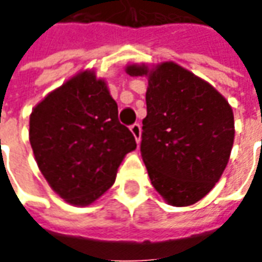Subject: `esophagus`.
<instances>
[{
	"label": "esophagus",
	"instance_id": "34e87169",
	"mask_svg": "<svg viewBox=\"0 0 262 262\" xmlns=\"http://www.w3.org/2000/svg\"><path fill=\"white\" fill-rule=\"evenodd\" d=\"M130 132L133 133V136H135L137 144H139L140 143V136H142V126H140V123H133L130 126Z\"/></svg>",
	"mask_w": 262,
	"mask_h": 262
}]
</instances>
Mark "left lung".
I'll list each match as a JSON object with an SVG mask.
<instances>
[{"label":"left lung","instance_id":"obj_1","mask_svg":"<svg viewBox=\"0 0 262 262\" xmlns=\"http://www.w3.org/2000/svg\"><path fill=\"white\" fill-rule=\"evenodd\" d=\"M126 73L148 77L140 153L153 187L172 206L193 205L219 181L230 157V105L176 63L129 66Z\"/></svg>","mask_w":262,"mask_h":262}]
</instances>
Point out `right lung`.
Masks as SVG:
<instances>
[{
  "instance_id": "right-lung-1",
  "label": "right lung",
  "mask_w": 262,
  "mask_h": 262,
  "mask_svg": "<svg viewBox=\"0 0 262 262\" xmlns=\"http://www.w3.org/2000/svg\"><path fill=\"white\" fill-rule=\"evenodd\" d=\"M29 140L49 185L80 206L114 185L123 157L136 148L105 81L92 71L73 77L35 106Z\"/></svg>"
}]
</instances>
